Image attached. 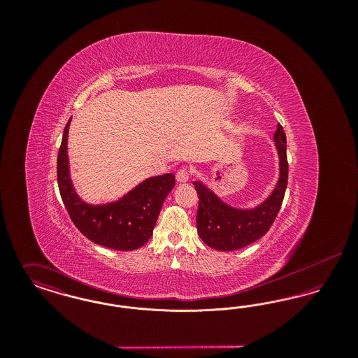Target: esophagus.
Here are the masks:
<instances>
[{
	"instance_id": "34e87169",
	"label": "esophagus",
	"mask_w": 358,
	"mask_h": 358,
	"mask_svg": "<svg viewBox=\"0 0 358 358\" xmlns=\"http://www.w3.org/2000/svg\"><path fill=\"white\" fill-rule=\"evenodd\" d=\"M190 177V171L187 168H181L176 173V178L178 182H187Z\"/></svg>"
}]
</instances>
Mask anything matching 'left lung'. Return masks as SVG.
<instances>
[{"label": "left lung", "mask_w": 358, "mask_h": 358, "mask_svg": "<svg viewBox=\"0 0 358 358\" xmlns=\"http://www.w3.org/2000/svg\"><path fill=\"white\" fill-rule=\"evenodd\" d=\"M273 141L279 154V181L270 197L254 209L229 206L201 182H193L200 199L197 232L206 245L219 251H235L264 236L271 228L283 203L289 178L286 134L279 123Z\"/></svg>", "instance_id": "obj_1"}]
</instances>
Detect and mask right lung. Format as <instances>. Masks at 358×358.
<instances>
[{"label":"right lung","instance_id":"right-lung-1","mask_svg":"<svg viewBox=\"0 0 358 358\" xmlns=\"http://www.w3.org/2000/svg\"><path fill=\"white\" fill-rule=\"evenodd\" d=\"M66 124L57 154V185L75 227L91 241L117 251H133L149 241L159 210L176 184L174 174L150 177L115 203L85 204L69 178Z\"/></svg>","mask_w":358,"mask_h":358}]
</instances>
